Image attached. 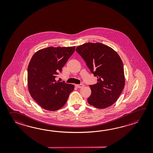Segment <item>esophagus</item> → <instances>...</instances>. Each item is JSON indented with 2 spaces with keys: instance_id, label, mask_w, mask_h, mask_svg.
Instances as JSON below:
<instances>
[{
  "instance_id": "esophagus-1",
  "label": "esophagus",
  "mask_w": 153,
  "mask_h": 153,
  "mask_svg": "<svg viewBox=\"0 0 153 153\" xmlns=\"http://www.w3.org/2000/svg\"><path fill=\"white\" fill-rule=\"evenodd\" d=\"M75 86L76 88H83L84 86V84H77L75 85Z\"/></svg>"
}]
</instances>
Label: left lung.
I'll list each match as a JSON object with an SVG mask.
<instances>
[{
    "instance_id": "obj_1",
    "label": "left lung",
    "mask_w": 153,
    "mask_h": 153,
    "mask_svg": "<svg viewBox=\"0 0 153 153\" xmlns=\"http://www.w3.org/2000/svg\"><path fill=\"white\" fill-rule=\"evenodd\" d=\"M76 51L84 59L91 73L98 78L90 85L88 104L99 109L109 107L117 101L125 86L122 60L111 47L100 42H87L78 46Z\"/></svg>"
}]
</instances>
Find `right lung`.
<instances>
[{
	"instance_id": "1",
	"label": "right lung",
	"mask_w": 153,
	"mask_h": 153,
	"mask_svg": "<svg viewBox=\"0 0 153 153\" xmlns=\"http://www.w3.org/2000/svg\"><path fill=\"white\" fill-rule=\"evenodd\" d=\"M75 48L51 46L40 49L33 55L28 67V88L33 98L43 109H61L74 90V85L57 81L55 78L62 72Z\"/></svg>"
}]
</instances>
